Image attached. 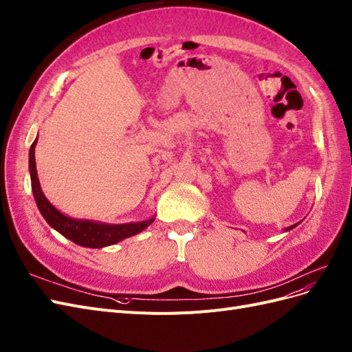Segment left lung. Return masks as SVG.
I'll return each mask as SVG.
<instances>
[{
    "label": "left lung",
    "instance_id": "obj_1",
    "mask_svg": "<svg viewBox=\"0 0 352 352\" xmlns=\"http://www.w3.org/2000/svg\"><path fill=\"white\" fill-rule=\"evenodd\" d=\"M300 223V222H298ZM298 223H294V225H291V226H288V228H285V231H291L292 228H296V226L298 225Z\"/></svg>",
    "mask_w": 352,
    "mask_h": 352
}]
</instances>
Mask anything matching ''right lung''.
I'll return each instance as SVG.
<instances>
[{
  "label": "right lung",
  "mask_w": 352,
  "mask_h": 352,
  "mask_svg": "<svg viewBox=\"0 0 352 352\" xmlns=\"http://www.w3.org/2000/svg\"><path fill=\"white\" fill-rule=\"evenodd\" d=\"M36 140L32 143L29 151V173L32 181V191L33 197L38 205V209L43 219L48 222L51 228L58 231L70 241L89 248H102L107 245L117 244L122 241L124 238L133 236L135 234L142 232L144 228L149 226L155 218H151L142 222H130V223H102L87 219H74L61 213L58 209L54 208L50 200L45 197L42 192L39 178L36 173V161H35V146Z\"/></svg>",
  "instance_id": "obj_1"
}]
</instances>
